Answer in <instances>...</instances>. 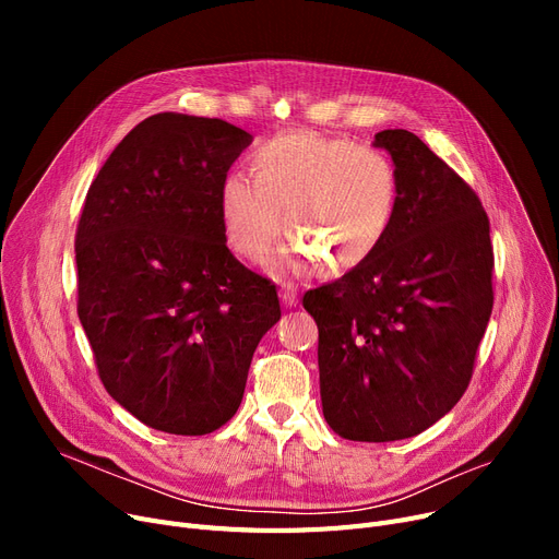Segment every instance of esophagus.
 <instances>
[{
  "mask_svg": "<svg viewBox=\"0 0 559 559\" xmlns=\"http://www.w3.org/2000/svg\"><path fill=\"white\" fill-rule=\"evenodd\" d=\"M281 301L287 306V308H292V306H297V301H299V287L295 285V283H281Z\"/></svg>",
  "mask_w": 559,
  "mask_h": 559,
  "instance_id": "34e87169",
  "label": "esophagus"
}]
</instances>
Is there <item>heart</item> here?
<instances>
[{"label":"heart","mask_w":559,"mask_h":559,"mask_svg":"<svg viewBox=\"0 0 559 559\" xmlns=\"http://www.w3.org/2000/svg\"><path fill=\"white\" fill-rule=\"evenodd\" d=\"M251 179L228 174L219 186L226 245L249 262L267 258L285 224L295 233L272 258L276 272H331L365 264L394 224L401 179L383 152L317 133H287L249 154Z\"/></svg>","instance_id":"1"}]
</instances>
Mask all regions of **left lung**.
<instances>
[{
	"instance_id": "obj_1",
	"label": "left lung",
	"mask_w": 559,
	"mask_h": 559,
	"mask_svg": "<svg viewBox=\"0 0 559 559\" xmlns=\"http://www.w3.org/2000/svg\"><path fill=\"white\" fill-rule=\"evenodd\" d=\"M390 152L401 199L385 242L335 283L308 289L319 329L329 426L354 442H394L442 419L472 380L493 306V249L478 194L405 129Z\"/></svg>"
}]
</instances>
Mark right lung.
<instances>
[{"instance_id":"1","label":"right lung","mask_w":559,"mask_h":559,"mask_svg":"<svg viewBox=\"0 0 559 559\" xmlns=\"http://www.w3.org/2000/svg\"><path fill=\"white\" fill-rule=\"evenodd\" d=\"M251 133L158 112L115 146L76 226L79 319L106 392L144 426L205 435L242 403L276 285L224 240L219 186Z\"/></svg>"}]
</instances>
